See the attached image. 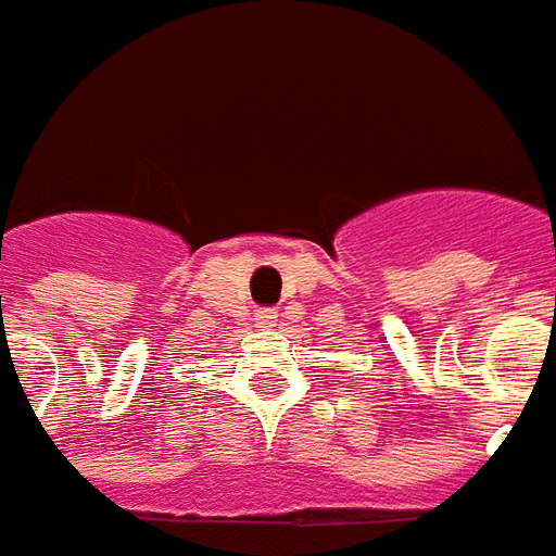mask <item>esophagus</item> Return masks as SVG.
<instances>
[{
  "instance_id": "1",
  "label": "esophagus",
  "mask_w": 556,
  "mask_h": 556,
  "mask_svg": "<svg viewBox=\"0 0 556 556\" xmlns=\"http://www.w3.org/2000/svg\"><path fill=\"white\" fill-rule=\"evenodd\" d=\"M254 323H257L261 328L275 326V323H278V314H275V307H257V311H254Z\"/></svg>"
}]
</instances>
